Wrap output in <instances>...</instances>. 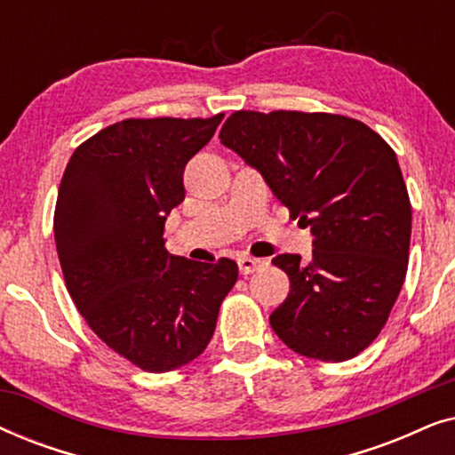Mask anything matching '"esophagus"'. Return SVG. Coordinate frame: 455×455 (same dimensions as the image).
Listing matches in <instances>:
<instances>
[{
  "label": "esophagus",
  "instance_id": "1",
  "mask_svg": "<svg viewBox=\"0 0 455 455\" xmlns=\"http://www.w3.org/2000/svg\"><path fill=\"white\" fill-rule=\"evenodd\" d=\"M267 265H269V260L267 259H254V257H240L238 259V267H240L242 275H251V273L260 271Z\"/></svg>",
  "mask_w": 455,
  "mask_h": 455
}]
</instances>
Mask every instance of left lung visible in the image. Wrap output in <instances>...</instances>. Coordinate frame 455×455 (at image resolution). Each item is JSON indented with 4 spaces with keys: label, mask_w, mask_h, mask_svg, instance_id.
Listing matches in <instances>:
<instances>
[{
    "label": "left lung",
    "mask_w": 455,
    "mask_h": 455,
    "mask_svg": "<svg viewBox=\"0 0 455 455\" xmlns=\"http://www.w3.org/2000/svg\"><path fill=\"white\" fill-rule=\"evenodd\" d=\"M220 139L315 235L308 260L273 259L290 277L273 331L300 356L354 358L381 333L408 269L412 207L394 148L352 117L283 109L234 111Z\"/></svg>",
    "instance_id": "8db88e82"
}]
</instances>
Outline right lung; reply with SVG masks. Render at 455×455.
Segmentation results:
<instances>
[{
    "label": "right lung",
    "mask_w": 455,
    "mask_h": 455,
    "mask_svg": "<svg viewBox=\"0 0 455 455\" xmlns=\"http://www.w3.org/2000/svg\"><path fill=\"white\" fill-rule=\"evenodd\" d=\"M213 117H130L68 161L53 215L66 288L111 350L148 372L201 356L238 279L232 259L165 251V220L184 201V167L215 134Z\"/></svg>",
    "instance_id": "1"
}]
</instances>
